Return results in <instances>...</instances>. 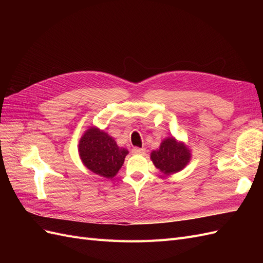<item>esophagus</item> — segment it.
<instances>
[{"label":"esophagus","mask_w":263,"mask_h":263,"mask_svg":"<svg viewBox=\"0 0 263 263\" xmlns=\"http://www.w3.org/2000/svg\"><path fill=\"white\" fill-rule=\"evenodd\" d=\"M145 151H146V149H145V148H138V147H135V148H133V149H132V153H133L134 155H142V154H145Z\"/></svg>","instance_id":"obj_1"}]
</instances>
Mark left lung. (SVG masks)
Returning a JSON list of instances; mask_svg holds the SVG:
<instances>
[{
    "instance_id": "1",
    "label": "left lung",
    "mask_w": 263,
    "mask_h": 263,
    "mask_svg": "<svg viewBox=\"0 0 263 263\" xmlns=\"http://www.w3.org/2000/svg\"><path fill=\"white\" fill-rule=\"evenodd\" d=\"M191 158L190 150L182 142H178L173 137L164 139L160 148L151 153L156 168L165 174L177 173L189 163Z\"/></svg>"
}]
</instances>
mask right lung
Segmentation results:
<instances>
[{"label": "right lung", "mask_w": 263, "mask_h": 263, "mask_svg": "<svg viewBox=\"0 0 263 263\" xmlns=\"http://www.w3.org/2000/svg\"><path fill=\"white\" fill-rule=\"evenodd\" d=\"M79 154L87 169L99 176L112 179L122 168L128 151L118 147L108 134L91 127L80 140Z\"/></svg>", "instance_id": "add662e5"}]
</instances>
